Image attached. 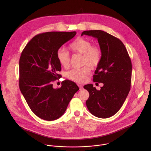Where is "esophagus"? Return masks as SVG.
Returning <instances> with one entry per match:
<instances>
[{
    "label": "esophagus",
    "mask_w": 151,
    "mask_h": 151,
    "mask_svg": "<svg viewBox=\"0 0 151 151\" xmlns=\"http://www.w3.org/2000/svg\"><path fill=\"white\" fill-rule=\"evenodd\" d=\"M78 86L79 87V88H80V90H81V89H83V86L80 85V84H78Z\"/></svg>",
    "instance_id": "1"
}]
</instances>
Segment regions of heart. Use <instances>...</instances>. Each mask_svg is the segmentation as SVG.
<instances>
[{"label": "heart", "instance_id": "heart-1", "mask_svg": "<svg viewBox=\"0 0 151 151\" xmlns=\"http://www.w3.org/2000/svg\"><path fill=\"white\" fill-rule=\"evenodd\" d=\"M69 47L74 53L82 55V64L85 65L80 68H73L66 75L70 80L78 83L85 81L90 74L91 68H95L99 65L102 59V50L98 45H92L89 40L78 37L70 44ZM59 63L64 67L68 66L70 62L69 52L63 48H59L56 52Z\"/></svg>", "mask_w": 151, "mask_h": 151}]
</instances>
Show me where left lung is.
<instances>
[{
    "instance_id": "obj_1",
    "label": "left lung",
    "mask_w": 151,
    "mask_h": 151,
    "mask_svg": "<svg viewBox=\"0 0 151 151\" xmlns=\"http://www.w3.org/2000/svg\"><path fill=\"white\" fill-rule=\"evenodd\" d=\"M83 35L97 38L102 53L93 81L104 86L100 90L92 84L84 86L89 93L86 106L93 116L106 119L120 110L129 93L131 61L124 45L117 38L101 30L84 31Z\"/></svg>"
}]
</instances>
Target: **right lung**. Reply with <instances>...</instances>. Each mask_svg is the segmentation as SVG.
<instances>
[{
    "instance_id": "1",
    "label": "right lung",
    "mask_w": 151,
    "mask_h": 151,
    "mask_svg": "<svg viewBox=\"0 0 151 151\" xmlns=\"http://www.w3.org/2000/svg\"><path fill=\"white\" fill-rule=\"evenodd\" d=\"M76 34L73 32H47L38 34L27 44L19 60V87L27 104L40 118L52 121L65 112L77 84L68 80L53 88L52 82L62 77L56 52Z\"/></svg>"
}]
</instances>
